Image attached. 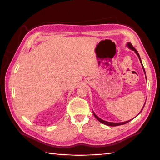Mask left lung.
Wrapping results in <instances>:
<instances>
[{"label": "left lung", "mask_w": 160, "mask_h": 160, "mask_svg": "<svg viewBox=\"0 0 160 160\" xmlns=\"http://www.w3.org/2000/svg\"><path fill=\"white\" fill-rule=\"evenodd\" d=\"M128 47H129L130 48H131V49L135 51V52L136 53V54L138 55V58H139L140 61V56H139V53H138L137 50L135 49V48L133 47H132V45L131 44V43H128ZM140 62H141V61H140ZM141 64H142V63H141ZM142 68H143V66H142ZM143 70H144V72H145L144 68H143ZM145 104H144V106H145ZM144 106H143V108H144ZM143 108H142V109H143ZM142 109L141 110V112H142ZM94 113V116H95V118H96L99 121H100V122L102 123L105 124V125H107V126H117L123 125V124H126V123H127L129 122V121H125V122H122V123H111V122H107V121H104V120H102V119L99 118L98 117V116H97L95 114H94V113Z\"/></svg>", "instance_id": "left-lung-1"}]
</instances>
